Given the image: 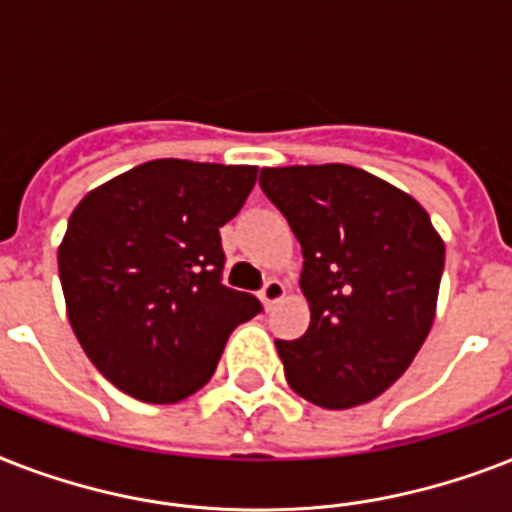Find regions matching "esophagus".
Listing matches in <instances>:
<instances>
[{
  "mask_svg": "<svg viewBox=\"0 0 512 512\" xmlns=\"http://www.w3.org/2000/svg\"><path fill=\"white\" fill-rule=\"evenodd\" d=\"M284 295H287V287H284L279 279H268L265 281V287L260 289V300H263L265 308H271L273 303H279Z\"/></svg>",
  "mask_w": 512,
  "mask_h": 512,
  "instance_id": "esophagus-1",
  "label": "esophagus"
}]
</instances>
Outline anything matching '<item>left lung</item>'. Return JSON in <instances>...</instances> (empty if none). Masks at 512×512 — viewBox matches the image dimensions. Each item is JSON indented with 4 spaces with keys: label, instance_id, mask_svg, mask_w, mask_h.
I'll use <instances>...</instances> for the list:
<instances>
[{
    "label": "left lung",
    "instance_id": "obj_1",
    "mask_svg": "<svg viewBox=\"0 0 512 512\" xmlns=\"http://www.w3.org/2000/svg\"><path fill=\"white\" fill-rule=\"evenodd\" d=\"M260 185L305 257L311 324L276 340L289 388L324 409L372 401L433 327L444 239L420 201L350 164L263 167Z\"/></svg>",
    "mask_w": 512,
    "mask_h": 512
}]
</instances>
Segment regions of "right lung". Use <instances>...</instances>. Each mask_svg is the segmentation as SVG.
<instances>
[{"instance_id":"1","label":"right lung","mask_w":512,"mask_h":512,"mask_svg":"<svg viewBox=\"0 0 512 512\" xmlns=\"http://www.w3.org/2000/svg\"><path fill=\"white\" fill-rule=\"evenodd\" d=\"M252 164L156 159L92 188L58 247L66 313L95 369L127 396L177 404L207 385L257 297L223 287L220 228Z\"/></svg>"}]
</instances>
